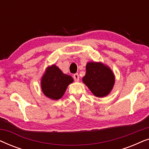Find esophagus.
<instances>
[{
    "label": "esophagus",
    "mask_w": 149,
    "mask_h": 149,
    "mask_svg": "<svg viewBox=\"0 0 149 149\" xmlns=\"http://www.w3.org/2000/svg\"><path fill=\"white\" fill-rule=\"evenodd\" d=\"M73 78H74V81H79V75L76 73V74H74L73 75Z\"/></svg>",
    "instance_id": "1"
}]
</instances>
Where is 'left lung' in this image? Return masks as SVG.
I'll return each mask as SVG.
<instances>
[{
    "instance_id": "left-lung-1",
    "label": "left lung",
    "mask_w": 149,
    "mask_h": 149,
    "mask_svg": "<svg viewBox=\"0 0 149 149\" xmlns=\"http://www.w3.org/2000/svg\"><path fill=\"white\" fill-rule=\"evenodd\" d=\"M115 75L111 68L101 62H88L83 82L96 97L107 96L115 84Z\"/></svg>"
}]
</instances>
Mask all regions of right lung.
<instances>
[{
    "mask_svg": "<svg viewBox=\"0 0 149 149\" xmlns=\"http://www.w3.org/2000/svg\"><path fill=\"white\" fill-rule=\"evenodd\" d=\"M72 82V77L64 74L54 64L47 68L40 84L44 95L52 100H59L64 94L68 85Z\"/></svg>",
    "mask_w": 149,
    "mask_h": 149,
    "instance_id": "add662e5",
    "label": "right lung"
}]
</instances>
